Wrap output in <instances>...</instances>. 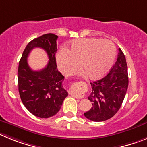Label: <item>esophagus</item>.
Segmentation results:
<instances>
[{"label":"esophagus","mask_w":147,"mask_h":147,"mask_svg":"<svg viewBox=\"0 0 147 147\" xmlns=\"http://www.w3.org/2000/svg\"><path fill=\"white\" fill-rule=\"evenodd\" d=\"M75 96L78 99H82L84 97V94H75Z\"/></svg>","instance_id":"1"}]
</instances>
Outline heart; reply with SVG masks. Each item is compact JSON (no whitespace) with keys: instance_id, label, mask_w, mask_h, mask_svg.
I'll list each match as a JSON object with an SVG mask.
<instances>
[{"instance_id":"b5f03b06","label":"heart","mask_w":147,"mask_h":147,"mask_svg":"<svg viewBox=\"0 0 147 147\" xmlns=\"http://www.w3.org/2000/svg\"><path fill=\"white\" fill-rule=\"evenodd\" d=\"M116 48L112 42L97 39L75 40L70 51L63 47L56 55V61L61 72L71 75L80 67L86 76L95 80L105 75L113 64Z\"/></svg>"}]
</instances>
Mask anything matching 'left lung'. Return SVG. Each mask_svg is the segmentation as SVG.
Segmentation results:
<instances>
[{
	"label": "left lung",
	"instance_id": "8db88e82",
	"mask_svg": "<svg viewBox=\"0 0 147 147\" xmlns=\"http://www.w3.org/2000/svg\"><path fill=\"white\" fill-rule=\"evenodd\" d=\"M92 91L88 99L92 107L84 116L93 121H102L113 117L121 107L128 87L125 56L120 48L117 60L109 73L91 83Z\"/></svg>",
	"mask_w": 147,
	"mask_h": 147
}]
</instances>
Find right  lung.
Listing matches in <instances>:
<instances>
[{"mask_svg": "<svg viewBox=\"0 0 147 147\" xmlns=\"http://www.w3.org/2000/svg\"><path fill=\"white\" fill-rule=\"evenodd\" d=\"M58 36L47 34L29 42L22 53L18 67V90L23 105L39 118H49L59 111L68 93L62 86L64 77L58 70L55 53ZM35 47L45 49L49 61L42 71H32L27 64L30 52Z\"/></svg>", "mask_w": 147, "mask_h": 147, "instance_id": "add662e5", "label": "right lung"}]
</instances>
